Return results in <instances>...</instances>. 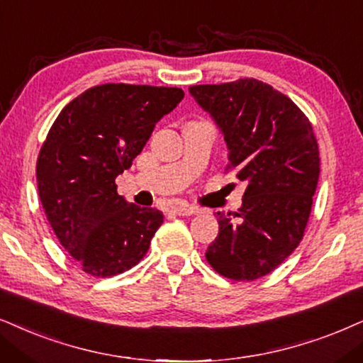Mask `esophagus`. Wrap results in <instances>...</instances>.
<instances>
[{
	"mask_svg": "<svg viewBox=\"0 0 363 363\" xmlns=\"http://www.w3.org/2000/svg\"><path fill=\"white\" fill-rule=\"evenodd\" d=\"M172 213L179 214V216H192V214L201 213V209L196 208V206H189V204H177L172 208Z\"/></svg>",
	"mask_w": 363,
	"mask_h": 363,
	"instance_id": "34e87169",
	"label": "esophagus"
}]
</instances>
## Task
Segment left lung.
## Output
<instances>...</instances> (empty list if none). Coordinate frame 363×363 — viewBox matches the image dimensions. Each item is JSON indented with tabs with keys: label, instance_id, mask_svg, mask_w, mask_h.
Returning <instances> with one entry per match:
<instances>
[{
	"label": "left lung",
	"instance_id": "8db88e82",
	"mask_svg": "<svg viewBox=\"0 0 363 363\" xmlns=\"http://www.w3.org/2000/svg\"><path fill=\"white\" fill-rule=\"evenodd\" d=\"M228 145V169L246 182L242 206L216 213L219 235L206 251L214 272L236 281L272 273L303 238L320 176L313 127L296 104L255 79L192 85Z\"/></svg>",
	"mask_w": 363,
	"mask_h": 363
}]
</instances>
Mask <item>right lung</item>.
<instances>
[{
  "mask_svg": "<svg viewBox=\"0 0 363 363\" xmlns=\"http://www.w3.org/2000/svg\"><path fill=\"white\" fill-rule=\"evenodd\" d=\"M182 99L176 86L97 85L65 105L50 128L36 160L40 201L58 241L91 277L135 266L162 224L160 211L118 196L116 177Z\"/></svg>",
  "mask_w": 363,
  "mask_h": 363,
  "instance_id": "obj_1",
  "label": "right lung"
}]
</instances>
